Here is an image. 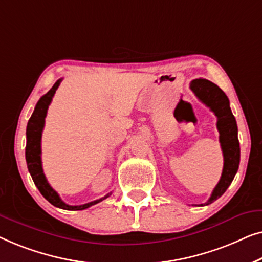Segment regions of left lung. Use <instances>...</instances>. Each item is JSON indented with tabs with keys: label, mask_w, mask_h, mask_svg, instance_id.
<instances>
[{
	"label": "left lung",
	"mask_w": 262,
	"mask_h": 262,
	"mask_svg": "<svg viewBox=\"0 0 262 262\" xmlns=\"http://www.w3.org/2000/svg\"><path fill=\"white\" fill-rule=\"evenodd\" d=\"M190 89L217 116V129L220 133V143L224 158L220 182L213 189L211 197L204 203V205H209L226 192L238 169L240 143L237 138V124L231 113L229 99L216 84L208 79L200 78L191 82Z\"/></svg>",
	"instance_id": "1"
}]
</instances>
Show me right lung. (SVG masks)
<instances>
[{"mask_svg": "<svg viewBox=\"0 0 262 262\" xmlns=\"http://www.w3.org/2000/svg\"><path fill=\"white\" fill-rule=\"evenodd\" d=\"M62 78L58 79L54 85L52 86L49 93L45 94L39 102L36 103L34 112H33L31 119L28 121L27 130H26V136H27V143H26V161H27L28 171L31 173L32 179L38 187L40 193L50 202L51 204L57 206V208L65 209V210H84L90 208L91 205H95L102 202L105 198H108L112 193H108L106 196L99 198L97 201L90 202V203L83 205H69L61 201L59 197L57 191H54L47 182L45 174H43L42 164H41V135L42 129L45 126V117L47 115V109L51 101H52L56 90L58 89L59 84L61 83Z\"/></svg>", "mask_w": 262, "mask_h": 262, "instance_id": "right-lung-1", "label": "right lung"}]
</instances>
